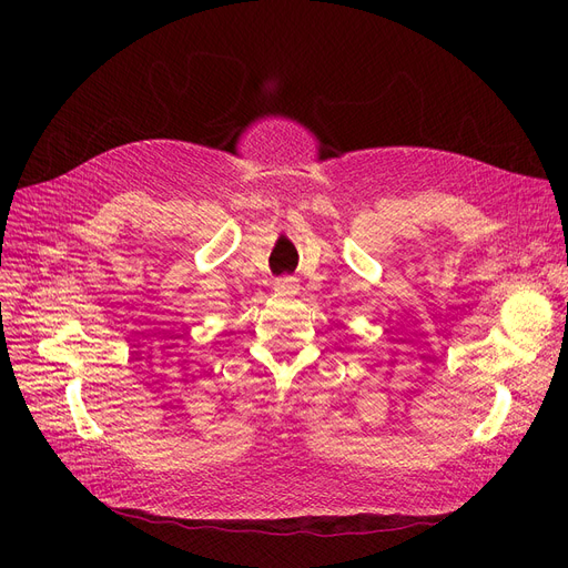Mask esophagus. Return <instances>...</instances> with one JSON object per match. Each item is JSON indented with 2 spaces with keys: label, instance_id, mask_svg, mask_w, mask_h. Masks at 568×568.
<instances>
[{
  "label": "esophagus",
  "instance_id": "esophagus-1",
  "mask_svg": "<svg viewBox=\"0 0 568 568\" xmlns=\"http://www.w3.org/2000/svg\"><path fill=\"white\" fill-rule=\"evenodd\" d=\"M296 290H300V283H296V278H292V276L278 278V281L274 283V292H276L278 296H292V294H296Z\"/></svg>",
  "mask_w": 568,
  "mask_h": 568
}]
</instances>
